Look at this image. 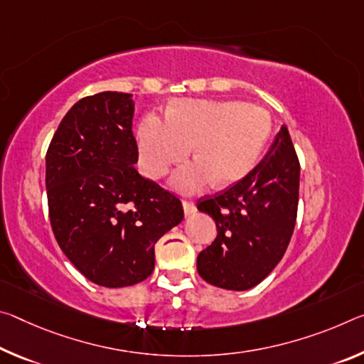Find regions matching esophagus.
<instances>
[{
    "mask_svg": "<svg viewBox=\"0 0 364 364\" xmlns=\"http://www.w3.org/2000/svg\"><path fill=\"white\" fill-rule=\"evenodd\" d=\"M183 210L186 215H191V213L196 212V204L193 200H183Z\"/></svg>",
    "mask_w": 364,
    "mask_h": 364,
    "instance_id": "esophagus-1",
    "label": "esophagus"
}]
</instances>
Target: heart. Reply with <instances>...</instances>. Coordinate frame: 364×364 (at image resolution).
<instances>
[{"instance_id":"heart-1","label":"heart","mask_w":364,"mask_h":364,"mask_svg":"<svg viewBox=\"0 0 364 364\" xmlns=\"http://www.w3.org/2000/svg\"><path fill=\"white\" fill-rule=\"evenodd\" d=\"M270 132L269 113L251 103L181 99L166 109V119L147 114L137 126L139 168L160 180L191 152L198 159L183 165L171 186L198 193L217 181L232 184L256 165Z\"/></svg>"}]
</instances>
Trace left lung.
<instances>
[{
  "mask_svg": "<svg viewBox=\"0 0 364 364\" xmlns=\"http://www.w3.org/2000/svg\"><path fill=\"white\" fill-rule=\"evenodd\" d=\"M299 161L282 126L269 152L247 175L198 209L217 225V238L198 256L207 284L243 291L256 287L284 257L295 230Z\"/></svg>",
  "mask_w": 364,
  "mask_h": 364,
  "instance_id": "1",
  "label": "left lung"
}]
</instances>
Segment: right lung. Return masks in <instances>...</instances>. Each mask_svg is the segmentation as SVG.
Listing matches in <instances>:
<instances>
[{
	"instance_id": "add662e5",
	"label": "right lung",
	"mask_w": 364,
	"mask_h": 364,
	"mask_svg": "<svg viewBox=\"0 0 364 364\" xmlns=\"http://www.w3.org/2000/svg\"><path fill=\"white\" fill-rule=\"evenodd\" d=\"M131 94L100 92L66 113L47 151L50 223L85 279L108 288L152 274L154 246L183 220L181 200L142 178Z\"/></svg>"
}]
</instances>
